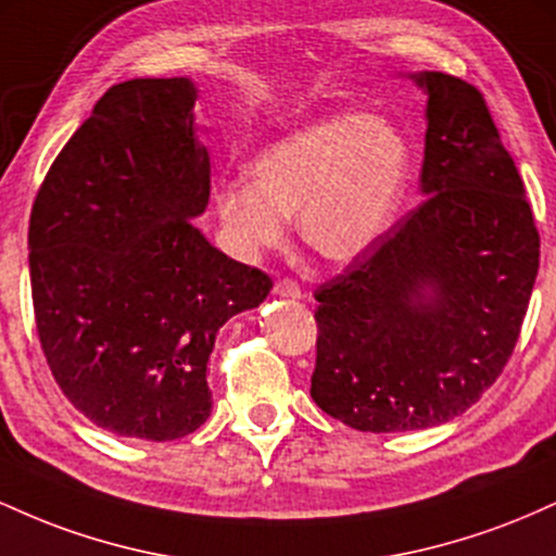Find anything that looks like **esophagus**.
Masks as SVG:
<instances>
[{
	"instance_id": "34e87169",
	"label": "esophagus",
	"mask_w": 556,
	"mask_h": 556,
	"mask_svg": "<svg viewBox=\"0 0 556 556\" xmlns=\"http://www.w3.org/2000/svg\"><path fill=\"white\" fill-rule=\"evenodd\" d=\"M274 295H279V298H300L303 295V292H300V285L298 282H292V279H279L277 285H274Z\"/></svg>"
}]
</instances>
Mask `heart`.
Returning <instances> with one entry per match:
<instances>
[{
    "label": "heart",
    "instance_id": "1",
    "mask_svg": "<svg viewBox=\"0 0 556 556\" xmlns=\"http://www.w3.org/2000/svg\"><path fill=\"white\" fill-rule=\"evenodd\" d=\"M413 149L384 117L344 112L292 132L251 164L253 182H227L216 216L235 253L256 258L282 245L298 216L316 256L348 264L392 225L410 182Z\"/></svg>",
    "mask_w": 556,
    "mask_h": 556
}]
</instances>
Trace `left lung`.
I'll return each instance as SVG.
<instances>
[{"instance_id":"obj_1","label":"left lung","mask_w":556,"mask_h":556,"mask_svg":"<svg viewBox=\"0 0 556 556\" xmlns=\"http://www.w3.org/2000/svg\"><path fill=\"white\" fill-rule=\"evenodd\" d=\"M413 80L429 96L426 198L314 292L311 397L374 433L446 424L500 379L541 256L520 172L483 93L444 73Z\"/></svg>"}]
</instances>
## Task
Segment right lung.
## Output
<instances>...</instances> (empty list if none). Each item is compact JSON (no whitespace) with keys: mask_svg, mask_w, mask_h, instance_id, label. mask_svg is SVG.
Here are the masks:
<instances>
[{"mask_svg":"<svg viewBox=\"0 0 556 556\" xmlns=\"http://www.w3.org/2000/svg\"><path fill=\"white\" fill-rule=\"evenodd\" d=\"M193 106L188 78L112 86L30 208L34 316L54 381L99 429L146 442L206 424L216 331L271 290L190 222L212 190Z\"/></svg>","mask_w":556,"mask_h":556,"instance_id":"obj_1","label":"right lung"}]
</instances>
